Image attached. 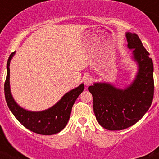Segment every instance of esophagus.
<instances>
[{"label":"esophagus","instance_id":"obj_1","mask_svg":"<svg viewBox=\"0 0 159 159\" xmlns=\"http://www.w3.org/2000/svg\"><path fill=\"white\" fill-rule=\"evenodd\" d=\"M92 80H92V78L90 76V75H86V76L84 78V83L86 86H88V85H90V84H92Z\"/></svg>","mask_w":159,"mask_h":159}]
</instances>
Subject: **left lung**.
Here are the masks:
<instances>
[{
  "label": "left lung",
  "instance_id": "8db88e82",
  "mask_svg": "<svg viewBox=\"0 0 159 159\" xmlns=\"http://www.w3.org/2000/svg\"><path fill=\"white\" fill-rule=\"evenodd\" d=\"M129 48L139 64L135 80L124 90L108 84H94L88 88L93 97L97 121L109 130L126 129L139 121L152 103L154 84L152 59L135 33L127 32Z\"/></svg>",
  "mask_w": 159,
  "mask_h": 159
}]
</instances>
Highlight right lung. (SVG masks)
Masks as SVG:
<instances>
[{
    "label": "right lung",
    "instance_id": "1",
    "mask_svg": "<svg viewBox=\"0 0 159 159\" xmlns=\"http://www.w3.org/2000/svg\"><path fill=\"white\" fill-rule=\"evenodd\" d=\"M13 54L14 52L11 53L7 62V75L4 86L5 99L10 111L24 127L36 134L51 135L61 131L68 122L73 104L84 91V85L81 84L67 92L57 104L48 110L39 112L25 110L16 104L10 92L9 64Z\"/></svg>",
    "mask_w": 159,
    "mask_h": 159
}]
</instances>
